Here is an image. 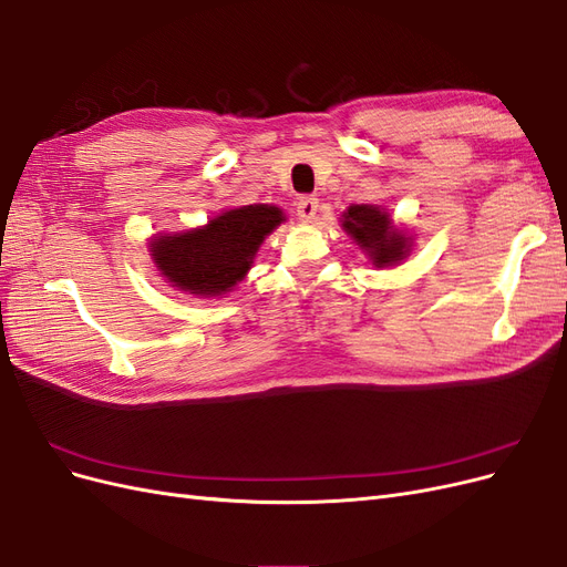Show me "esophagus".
Masks as SVG:
<instances>
[{"label":"esophagus","mask_w":567,"mask_h":567,"mask_svg":"<svg viewBox=\"0 0 567 567\" xmlns=\"http://www.w3.org/2000/svg\"><path fill=\"white\" fill-rule=\"evenodd\" d=\"M296 208H298V217L302 221H312L317 217V210H319V198L300 196L298 203H296Z\"/></svg>","instance_id":"34e87169"}]
</instances>
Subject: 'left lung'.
Listing matches in <instances>:
<instances>
[{
    "label": "left lung",
    "mask_w": 567,
    "mask_h": 567,
    "mask_svg": "<svg viewBox=\"0 0 567 567\" xmlns=\"http://www.w3.org/2000/svg\"><path fill=\"white\" fill-rule=\"evenodd\" d=\"M342 227L354 238L359 248H364L375 267L400 262L409 252L404 234L392 229L390 217L373 205H350L342 215Z\"/></svg>",
    "instance_id": "1"
}]
</instances>
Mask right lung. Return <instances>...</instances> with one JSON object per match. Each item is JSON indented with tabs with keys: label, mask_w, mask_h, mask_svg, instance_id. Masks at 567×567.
Segmentation results:
<instances>
[{
	"label": "right lung",
	"mask_w": 567,
	"mask_h": 567,
	"mask_svg": "<svg viewBox=\"0 0 567 567\" xmlns=\"http://www.w3.org/2000/svg\"><path fill=\"white\" fill-rule=\"evenodd\" d=\"M284 221L274 205H244L210 219L208 227L161 236L151 255L163 277L194 296H221L246 277L252 257Z\"/></svg>",
	"instance_id": "add662e5"
}]
</instances>
